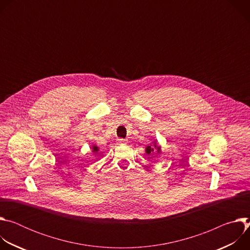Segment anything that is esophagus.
Instances as JSON below:
<instances>
[{"instance_id":"34e87169","label":"esophagus","mask_w":250,"mask_h":250,"mask_svg":"<svg viewBox=\"0 0 250 250\" xmlns=\"http://www.w3.org/2000/svg\"><path fill=\"white\" fill-rule=\"evenodd\" d=\"M117 142H118V145H125V144H126V139L119 138V139H117Z\"/></svg>"}]
</instances>
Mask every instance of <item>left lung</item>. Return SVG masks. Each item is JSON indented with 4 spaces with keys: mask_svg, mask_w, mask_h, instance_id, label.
Returning <instances> with one entry per match:
<instances>
[{
    "mask_svg": "<svg viewBox=\"0 0 250 250\" xmlns=\"http://www.w3.org/2000/svg\"><path fill=\"white\" fill-rule=\"evenodd\" d=\"M146 152L149 155V154H157L159 155L161 153V146L159 145H157V142H151L149 146H147L146 147Z\"/></svg>",
    "mask_w": 250,
    "mask_h": 250,
    "instance_id": "8db88e82",
    "label": "left lung"
}]
</instances>
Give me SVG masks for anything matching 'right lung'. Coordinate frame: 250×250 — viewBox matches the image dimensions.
<instances>
[{
	"label": "right lung",
	"mask_w": 250,
	"mask_h": 250,
	"mask_svg": "<svg viewBox=\"0 0 250 250\" xmlns=\"http://www.w3.org/2000/svg\"><path fill=\"white\" fill-rule=\"evenodd\" d=\"M92 151H93L94 153H97V152L99 151V147H98L96 145H94V146H92Z\"/></svg>",
	"instance_id": "obj_1"
}]
</instances>
